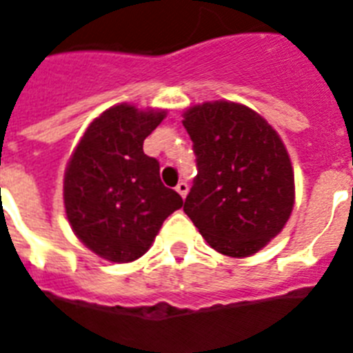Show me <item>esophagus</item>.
<instances>
[{
    "mask_svg": "<svg viewBox=\"0 0 353 353\" xmlns=\"http://www.w3.org/2000/svg\"><path fill=\"white\" fill-rule=\"evenodd\" d=\"M176 190H177V194L181 195L183 199H185L186 194H188V183L179 181V183H177V186H176Z\"/></svg>",
    "mask_w": 353,
    "mask_h": 353,
    "instance_id": "obj_1",
    "label": "esophagus"
}]
</instances>
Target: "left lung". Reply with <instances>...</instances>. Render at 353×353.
I'll return each mask as SVG.
<instances>
[{"label": "left lung", "mask_w": 353, "mask_h": 353, "mask_svg": "<svg viewBox=\"0 0 353 353\" xmlns=\"http://www.w3.org/2000/svg\"><path fill=\"white\" fill-rule=\"evenodd\" d=\"M197 176L185 213L213 250L233 259L260 251L294 206V172L278 132L242 103L206 102L185 112Z\"/></svg>", "instance_id": "left-lung-1"}]
</instances>
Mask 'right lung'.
<instances>
[{
    "mask_svg": "<svg viewBox=\"0 0 353 353\" xmlns=\"http://www.w3.org/2000/svg\"><path fill=\"white\" fill-rule=\"evenodd\" d=\"M167 117L120 103L85 129L64 172V208L75 235L109 262L149 251L163 221L183 206L159 179L158 159L143 141Z\"/></svg>",
    "mask_w": 353,
    "mask_h": 353,
    "instance_id": "obj_1",
    "label": "right lung"
}]
</instances>
